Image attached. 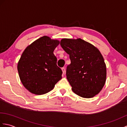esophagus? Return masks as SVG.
Masks as SVG:
<instances>
[{
    "label": "esophagus",
    "mask_w": 127,
    "mask_h": 127,
    "mask_svg": "<svg viewBox=\"0 0 127 127\" xmlns=\"http://www.w3.org/2000/svg\"><path fill=\"white\" fill-rule=\"evenodd\" d=\"M62 71H63V74H64V73H65V68H62Z\"/></svg>",
    "instance_id": "34e87169"
}]
</instances>
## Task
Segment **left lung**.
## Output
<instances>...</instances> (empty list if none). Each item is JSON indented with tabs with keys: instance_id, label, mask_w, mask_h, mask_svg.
I'll list each match as a JSON object with an SVG mask.
<instances>
[{
	"instance_id": "8db88e82",
	"label": "left lung",
	"mask_w": 127,
	"mask_h": 127,
	"mask_svg": "<svg viewBox=\"0 0 127 127\" xmlns=\"http://www.w3.org/2000/svg\"><path fill=\"white\" fill-rule=\"evenodd\" d=\"M61 46L69 55L67 80L74 92L82 98H93L106 81V68L98 48L81 39H63Z\"/></svg>"
}]
</instances>
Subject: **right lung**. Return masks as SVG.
Returning <instances> with one entry per match:
<instances>
[{
    "mask_svg": "<svg viewBox=\"0 0 127 127\" xmlns=\"http://www.w3.org/2000/svg\"><path fill=\"white\" fill-rule=\"evenodd\" d=\"M60 41L44 36L23 51L17 64L21 82L32 93L41 95L52 90L62 79V71L57 65L53 54Z\"/></svg>",
    "mask_w": 127,
    "mask_h": 127,
    "instance_id": "add662e5",
    "label": "right lung"
}]
</instances>
